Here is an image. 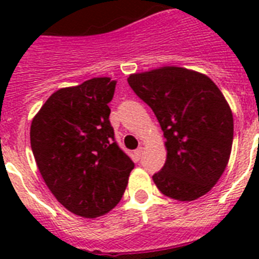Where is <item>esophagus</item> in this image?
<instances>
[{
	"label": "esophagus",
	"instance_id": "obj_1",
	"mask_svg": "<svg viewBox=\"0 0 259 259\" xmlns=\"http://www.w3.org/2000/svg\"><path fill=\"white\" fill-rule=\"evenodd\" d=\"M142 153H144V148H142V146H140V148H137V149L134 150V156H136L138 160L142 157Z\"/></svg>",
	"mask_w": 259,
	"mask_h": 259
}]
</instances>
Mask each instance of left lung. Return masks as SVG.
Instances as JSON below:
<instances>
[{"instance_id": "1", "label": "left lung", "mask_w": 259, "mask_h": 259, "mask_svg": "<svg viewBox=\"0 0 259 259\" xmlns=\"http://www.w3.org/2000/svg\"><path fill=\"white\" fill-rule=\"evenodd\" d=\"M136 95L160 122L166 160L153 175L165 196L191 201L217 184L229 162L234 119L229 103L215 83L181 67L130 75Z\"/></svg>"}]
</instances>
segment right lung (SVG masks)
<instances>
[{
    "label": "right lung",
    "instance_id": "1",
    "mask_svg": "<svg viewBox=\"0 0 259 259\" xmlns=\"http://www.w3.org/2000/svg\"><path fill=\"white\" fill-rule=\"evenodd\" d=\"M115 84L110 78H94L58 90L30 126V146L47 187L79 217L113 209L134 168L109 119Z\"/></svg>",
    "mask_w": 259,
    "mask_h": 259
}]
</instances>
